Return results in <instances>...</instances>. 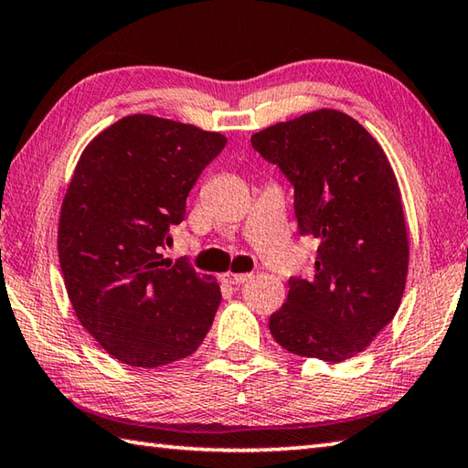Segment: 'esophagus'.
<instances>
[{"label":"esophagus","mask_w":468,"mask_h":468,"mask_svg":"<svg viewBox=\"0 0 468 468\" xmlns=\"http://www.w3.org/2000/svg\"><path fill=\"white\" fill-rule=\"evenodd\" d=\"M250 273H231V271H227V273H223L221 275V282L223 283H229V285H241V283H245L247 280H250Z\"/></svg>","instance_id":"34e87169"}]
</instances>
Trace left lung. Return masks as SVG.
Wrapping results in <instances>:
<instances>
[{
  "instance_id": "left-lung-1",
  "label": "left lung",
  "mask_w": 468,
  "mask_h": 468,
  "mask_svg": "<svg viewBox=\"0 0 468 468\" xmlns=\"http://www.w3.org/2000/svg\"><path fill=\"white\" fill-rule=\"evenodd\" d=\"M251 144L290 178L297 229L317 239L314 277H292L270 332L287 352L344 362L392 322L409 275L390 161L360 122L334 108L277 122Z\"/></svg>"
}]
</instances>
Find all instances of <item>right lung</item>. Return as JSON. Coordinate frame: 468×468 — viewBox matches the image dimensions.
I'll use <instances>...</instances> for the list:
<instances>
[{
  "mask_svg": "<svg viewBox=\"0 0 468 468\" xmlns=\"http://www.w3.org/2000/svg\"><path fill=\"white\" fill-rule=\"evenodd\" d=\"M227 138L151 114L94 136L62 201L58 257L84 330L118 362L158 367L191 356L211 330L221 290L186 261L165 260L168 229Z\"/></svg>",
  "mask_w": 468,
  "mask_h": 468,
  "instance_id": "1",
  "label": "right lung"
}]
</instances>
